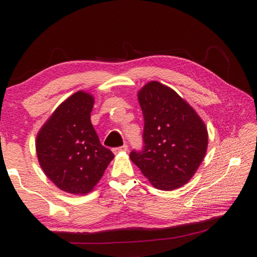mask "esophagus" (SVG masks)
<instances>
[{
    "label": "esophagus",
    "instance_id": "1",
    "mask_svg": "<svg viewBox=\"0 0 257 257\" xmlns=\"http://www.w3.org/2000/svg\"><path fill=\"white\" fill-rule=\"evenodd\" d=\"M127 151H128V145L124 144V145H122V146L114 147V149H113V153L118 154V153H120V152H127Z\"/></svg>",
    "mask_w": 257,
    "mask_h": 257
}]
</instances>
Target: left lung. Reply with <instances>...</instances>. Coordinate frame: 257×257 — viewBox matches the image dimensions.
I'll list each match as a JSON object with an SVG mask.
<instances>
[{
	"instance_id": "8db88e82",
	"label": "left lung",
	"mask_w": 257,
	"mask_h": 257,
	"mask_svg": "<svg viewBox=\"0 0 257 257\" xmlns=\"http://www.w3.org/2000/svg\"><path fill=\"white\" fill-rule=\"evenodd\" d=\"M138 101L144 116V146L130 152V160L155 188H179L190 180L205 156V124L175 90L158 81L143 87Z\"/></svg>"
}]
</instances>
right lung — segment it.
<instances>
[{
	"label": "right lung",
	"mask_w": 257,
	"mask_h": 257,
	"mask_svg": "<svg viewBox=\"0 0 257 257\" xmlns=\"http://www.w3.org/2000/svg\"><path fill=\"white\" fill-rule=\"evenodd\" d=\"M94 98L77 92L56 108L36 139L38 161L61 190L86 195L114 158L90 122Z\"/></svg>",
	"instance_id": "right-lung-1"
}]
</instances>
